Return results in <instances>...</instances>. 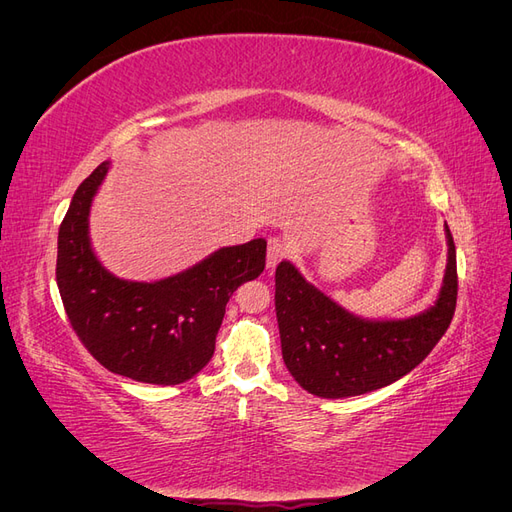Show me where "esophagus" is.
<instances>
[{"instance_id": "esophagus-1", "label": "esophagus", "mask_w": 512, "mask_h": 512, "mask_svg": "<svg viewBox=\"0 0 512 512\" xmlns=\"http://www.w3.org/2000/svg\"><path fill=\"white\" fill-rule=\"evenodd\" d=\"M290 252L288 241L284 237H271L269 239V250H267V267L275 269L277 262L284 260Z\"/></svg>"}]
</instances>
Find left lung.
Here are the masks:
<instances>
[{
  "label": "left lung",
  "instance_id": "1",
  "mask_svg": "<svg viewBox=\"0 0 512 512\" xmlns=\"http://www.w3.org/2000/svg\"><path fill=\"white\" fill-rule=\"evenodd\" d=\"M448 258L436 303L404 320L359 318L282 260L275 269V312L282 356L307 393L339 399L382 389L423 363L453 320L457 256L448 226Z\"/></svg>",
  "mask_w": 512,
  "mask_h": 512
}]
</instances>
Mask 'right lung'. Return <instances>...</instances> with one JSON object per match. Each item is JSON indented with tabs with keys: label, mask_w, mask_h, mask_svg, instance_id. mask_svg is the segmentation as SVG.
Here are the masks:
<instances>
[{
	"label": "right lung",
	"mask_w": 512,
	"mask_h": 512,
	"mask_svg": "<svg viewBox=\"0 0 512 512\" xmlns=\"http://www.w3.org/2000/svg\"><path fill=\"white\" fill-rule=\"evenodd\" d=\"M111 162L74 192L57 237V286L74 333L113 374L181 384L213 356L226 303L265 269L267 241L220 247L198 265L158 282L119 280L89 241V211Z\"/></svg>",
	"instance_id": "add662e5"
}]
</instances>
